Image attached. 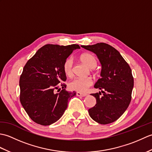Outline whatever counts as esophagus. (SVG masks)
Returning a JSON list of instances; mask_svg holds the SVG:
<instances>
[{"instance_id": "1", "label": "esophagus", "mask_w": 152, "mask_h": 152, "mask_svg": "<svg viewBox=\"0 0 152 152\" xmlns=\"http://www.w3.org/2000/svg\"><path fill=\"white\" fill-rule=\"evenodd\" d=\"M76 95L78 96H82V97H83V96H87V94H86V93H80V92H76Z\"/></svg>"}]
</instances>
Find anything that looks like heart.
<instances>
[{
	"mask_svg": "<svg viewBox=\"0 0 152 152\" xmlns=\"http://www.w3.org/2000/svg\"><path fill=\"white\" fill-rule=\"evenodd\" d=\"M82 62L90 69H93L97 65L96 57L89 53H82L80 57ZM63 71L68 77H72L73 75V60L71 57L67 58L64 61L63 65ZM93 84V80L90 77L87 78H75L70 81L69 86L70 89L78 92H86L89 87Z\"/></svg>",
	"mask_w": 152,
	"mask_h": 152,
	"instance_id": "1",
	"label": "heart"
}]
</instances>
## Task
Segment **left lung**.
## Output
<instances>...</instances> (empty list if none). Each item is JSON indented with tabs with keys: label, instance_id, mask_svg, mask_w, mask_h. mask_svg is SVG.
<instances>
[{
	"label": "left lung",
	"instance_id": "obj_1",
	"mask_svg": "<svg viewBox=\"0 0 152 152\" xmlns=\"http://www.w3.org/2000/svg\"><path fill=\"white\" fill-rule=\"evenodd\" d=\"M97 56L102 64L101 78L95 85L101 92L93 93L96 98L95 106L88 112L93 120L106 125L121 117L131 101L134 78L129 64L114 47L106 43L82 46Z\"/></svg>",
	"mask_w": 152,
	"mask_h": 152
}]
</instances>
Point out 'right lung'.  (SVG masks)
Masks as SVG:
<instances>
[{
    "instance_id": "1",
    "label": "right lung",
    "mask_w": 152,
    "mask_h": 152,
    "mask_svg": "<svg viewBox=\"0 0 152 152\" xmlns=\"http://www.w3.org/2000/svg\"><path fill=\"white\" fill-rule=\"evenodd\" d=\"M78 44H46L28 60L19 78L20 102L29 118L50 125L61 118L75 91H66L63 65ZM61 83L60 84V83Z\"/></svg>"
}]
</instances>
